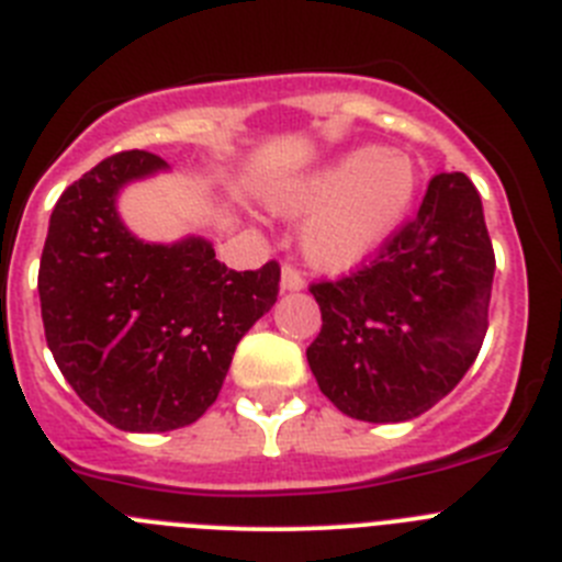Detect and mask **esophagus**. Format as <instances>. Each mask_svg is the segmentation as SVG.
I'll list each match as a JSON object with an SVG mask.
<instances>
[{
	"mask_svg": "<svg viewBox=\"0 0 562 562\" xmlns=\"http://www.w3.org/2000/svg\"><path fill=\"white\" fill-rule=\"evenodd\" d=\"M305 288V280L302 274L293 266H282V274H280V291H302Z\"/></svg>",
	"mask_w": 562,
	"mask_h": 562,
	"instance_id": "obj_1",
	"label": "esophagus"
}]
</instances>
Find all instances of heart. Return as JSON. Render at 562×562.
I'll list each match as a JSON object with an SVG mask.
<instances>
[{"label":"heart","instance_id":"obj_1","mask_svg":"<svg viewBox=\"0 0 562 562\" xmlns=\"http://www.w3.org/2000/svg\"><path fill=\"white\" fill-rule=\"evenodd\" d=\"M419 170L412 156L381 145L344 150L271 199L285 218H305L300 251L322 274H350L375 260L412 215Z\"/></svg>","mask_w":562,"mask_h":562}]
</instances>
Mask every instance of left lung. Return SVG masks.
<instances>
[{"mask_svg":"<svg viewBox=\"0 0 562 562\" xmlns=\"http://www.w3.org/2000/svg\"><path fill=\"white\" fill-rule=\"evenodd\" d=\"M493 274L476 187L464 173L434 176L417 215L372 266L311 288L322 333L307 363L322 394L363 423L437 406L482 350Z\"/></svg>","mask_w":562,"mask_h":562,"instance_id":"1","label":"left lung"}]
</instances>
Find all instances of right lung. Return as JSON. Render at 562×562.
Wrapping results in <instances>:
<instances>
[{
    "mask_svg": "<svg viewBox=\"0 0 562 562\" xmlns=\"http://www.w3.org/2000/svg\"><path fill=\"white\" fill-rule=\"evenodd\" d=\"M168 168L125 150L69 184L49 215L38 269L44 336L60 375L120 431L195 423L280 285L274 260L232 271L206 237L148 244L125 226L120 193Z\"/></svg>",
    "mask_w": 562,
    "mask_h": 562,
    "instance_id": "1",
    "label": "right lung"
}]
</instances>
